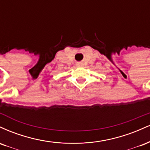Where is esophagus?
Returning a JSON list of instances; mask_svg holds the SVG:
<instances>
[{"label": "esophagus", "mask_w": 150, "mask_h": 150, "mask_svg": "<svg viewBox=\"0 0 150 150\" xmlns=\"http://www.w3.org/2000/svg\"><path fill=\"white\" fill-rule=\"evenodd\" d=\"M83 64L82 63H78V64H77V66H79V67H81V66H83Z\"/></svg>", "instance_id": "esophagus-1"}]
</instances>
